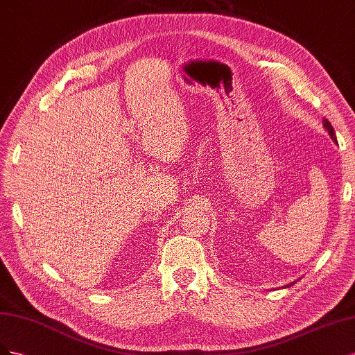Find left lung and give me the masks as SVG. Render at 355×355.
<instances>
[{
  "label": "left lung",
  "mask_w": 355,
  "mask_h": 355,
  "mask_svg": "<svg viewBox=\"0 0 355 355\" xmlns=\"http://www.w3.org/2000/svg\"><path fill=\"white\" fill-rule=\"evenodd\" d=\"M323 125H324V128H326V131L329 132V135L331 137V140H334L335 143H336V135H335V131H334V127H331L330 125V122L327 121V119H323ZM293 283H291V284H288V286H292Z\"/></svg>",
  "instance_id": "obj_1"
}]
</instances>
